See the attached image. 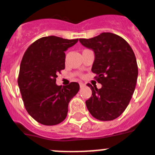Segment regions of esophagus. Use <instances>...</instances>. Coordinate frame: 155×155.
Here are the masks:
<instances>
[{"mask_svg":"<svg viewBox=\"0 0 155 155\" xmlns=\"http://www.w3.org/2000/svg\"><path fill=\"white\" fill-rule=\"evenodd\" d=\"M79 84H80L81 88H82V87L84 86V84L83 82H81V81H80V82H79Z\"/></svg>","mask_w":155,"mask_h":155,"instance_id":"obj_1","label":"esophagus"}]
</instances>
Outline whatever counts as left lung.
Returning <instances> with one entry per match:
<instances>
[{"label":"left lung","instance_id":"1","mask_svg":"<svg viewBox=\"0 0 155 155\" xmlns=\"http://www.w3.org/2000/svg\"><path fill=\"white\" fill-rule=\"evenodd\" d=\"M79 41L95 52L92 71L102 84L98 89L88 84L92 96L85 102L87 108L95 118L112 121L125 111L136 88L138 67L133 50L125 39L112 33Z\"/></svg>","mask_w":155,"mask_h":155}]
</instances>
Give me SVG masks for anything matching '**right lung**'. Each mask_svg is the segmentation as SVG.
<instances>
[{"mask_svg": "<svg viewBox=\"0 0 155 155\" xmlns=\"http://www.w3.org/2000/svg\"><path fill=\"white\" fill-rule=\"evenodd\" d=\"M78 39L44 37L25 51L18 77L24 107L34 120L45 125H58L67 117L68 104L79 91V84L67 86L55 84L59 73L65 69L64 51Z\"/></svg>", "mask_w": 155, "mask_h": 155, "instance_id": "obj_1", "label": "right lung"}]
</instances>
